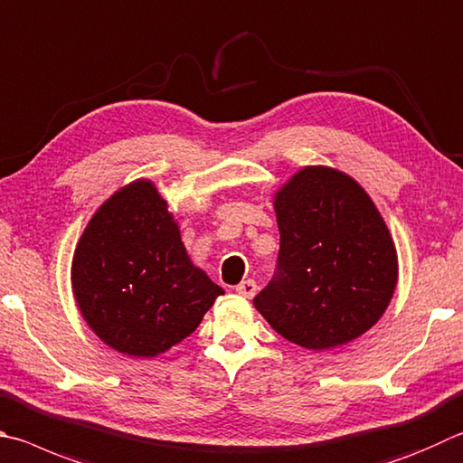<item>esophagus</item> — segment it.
Listing matches in <instances>:
<instances>
[{
  "label": "esophagus",
  "instance_id": "esophagus-1",
  "mask_svg": "<svg viewBox=\"0 0 463 463\" xmlns=\"http://www.w3.org/2000/svg\"><path fill=\"white\" fill-rule=\"evenodd\" d=\"M234 291H237L241 298L250 299L257 293V283L253 279H245V281H241L237 288H234Z\"/></svg>",
  "mask_w": 463,
  "mask_h": 463
}]
</instances>
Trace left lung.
I'll use <instances>...</instances> for the list:
<instances>
[{"label": "left lung", "mask_w": 463, "mask_h": 463, "mask_svg": "<svg viewBox=\"0 0 463 463\" xmlns=\"http://www.w3.org/2000/svg\"><path fill=\"white\" fill-rule=\"evenodd\" d=\"M277 275L253 299L285 340L330 350L363 335L389 307L397 249L371 196L348 174L306 165L275 192Z\"/></svg>", "instance_id": "obj_1"}]
</instances>
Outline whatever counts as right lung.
<instances>
[{"mask_svg": "<svg viewBox=\"0 0 463 463\" xmlns=\"http://www.w3.org/2000/svg\"><path fill=\"white\" fill-rule=\"evenodd\" d=\"M72 293L89 327L121 354L151 358L196 330L224 289L192 263L151 180L115 192L74 249Z\"/></svg>", "mask_w": 463, "mask_h": 463, "instance_id": "right-lung-1", "label": "right lung"}]
</instances>
